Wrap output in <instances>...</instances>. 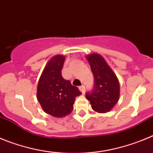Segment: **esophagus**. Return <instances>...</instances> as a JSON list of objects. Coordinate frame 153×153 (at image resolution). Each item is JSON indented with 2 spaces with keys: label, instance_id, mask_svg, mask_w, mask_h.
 <instances>
[{
  "label": "esophagus",
  "instance_id": "1",
  "mask_svg": "<svg viewBox=\"0 0 153 153\" xmlns=\"http://www.w3.org/2000/svg\"><path fill=\"white\" fill-rule=\"evenodd\" d=\"M79 90L81 91V92H82V94H84V93L85 92V86H84V85H81V86L79 87Z\"/></svg>",
  "mask_w": 153,
  "mask_h": 153
}]
</instances>
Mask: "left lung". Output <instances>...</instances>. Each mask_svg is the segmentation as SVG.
Returning <instances> with one entry per match:
<instances>
[{"mask_svg": "<svg viewBox=\"0 0 153 153\" xmlns=\"http://www.w3.org/2000/svg\"><path fill=\"white\" fill-rule=\"evenodd\" d=\"M94 78V88L86 93L91 107L97 112H109L119 98L118 80L101 56L94 53L88 56Z\"/></svg>", "mask_w": 153, "mask_h": 153, "instance_id": "1", "label": "left lung"}]
</instances>
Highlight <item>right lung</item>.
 <instances>
[{
  "label": "right lung",
  "instance_id": "add662e5",
  "mask_svg": "<svg viewBox=\"0 0 153 153\" xmlns=\"http://www.w3.org/2000/svg\"><path fill=\"white\" fill-rule=\"evenodd\" d=\"M64 61L65 56L61 55L53 57L44 68L37 89V98L42 109L56 118L71 113L75 97L81 94L77 87L62 78Z\"/></svg>",
  "mask_w": 153,
  "mask_h": 153
}]
</instances>
